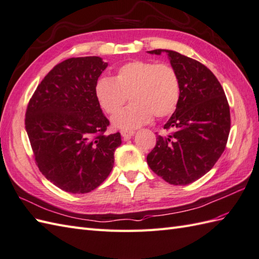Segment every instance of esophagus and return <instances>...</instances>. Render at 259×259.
<instances>
[{"mask_svg": "<svg viewBox=\"0 0 259 259\" xmlns=\"http://www.w3.org/2000/svg\"><path fill=\"white\" fill-rule=\"evenodd\" d=\"M135 134L134 131H121V135L123 136L124 140H130V138Z\"/></svg>", "mask_w": 259, "mask_h": 259, "instance_id": "1", "label": "esophagus"}]
</instances>
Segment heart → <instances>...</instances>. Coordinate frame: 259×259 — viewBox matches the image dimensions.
Here are the masks:
<instances>
[{
    "instance_id": "b5f03b06",
    "label": "heart",
    "mask_w": 259,
    "mask_h": 259,
    "mask_svg": "<svg viewBox=\"0 0 259 259\" xmlns=\"http://www.w3.org/2000/svg\"><path fill=\"white\" fill-rule=\"evenodd\" d=\"M94 91L109 114H114L130 97L132 104L117 111L112 123L116 128L131 131L149 123L153 115L162 118L172 114L180 99V80L167 64L132 60L116 69L114 78H99Z\"/></svg>"
}]
</instances>
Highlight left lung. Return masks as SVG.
I'll list each match as a JSON object with an SVG mask.
<instances>
[{"mask_svg":"<svg viewBox=\"0 0 259 259\" xmlns=\"http://www.w3.org/2000/svg\"><path fill=\"white\" fill-rule=\"evenodd\" d=\"M166 53L180 80V99L163 128L174 132L157 136L147 156L153 171L170 185L185 186L210 171L223 154L231 128L230 106L222 85L201 62L174 50Z\"/></svg>","mask_w":259,"mask_h":259,"instance_id":"1","label":"left lung"}]
</instances>
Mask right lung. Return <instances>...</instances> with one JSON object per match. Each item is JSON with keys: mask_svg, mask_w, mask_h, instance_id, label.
<instances>
[{"mask_svg": "<svg viewBox=\"0 0 259 259\" xmlns=\"http://www.w3.org/2000/svg\"><path fill=\"white\" fill-rule=\"evenodd\" d=\"M108 62L97 56L55 66L29 100L25 127L40 172L61 190L88 193L108 178L121 134L106 135L110 122L96 97Z\"/></svg>", "mask_w": 259, "mask_h": 259, "instance_id": "1", "label": "right lung"}]
</instances>
